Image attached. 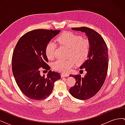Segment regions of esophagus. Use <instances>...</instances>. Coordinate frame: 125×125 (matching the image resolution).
<instances>
[{
  "label": "esophagus",
  "mask_w": 125,
  "mask_h": 125,
  "mask_svg": "<svg viewBox=\"0 0 125 125\" xmlns=\"http://www.w3.org/2000/svg\"><path fill=\"white\" fill-rule=\"evenodd\" d=\"M69 75L68 73H62L61 74V76L62 77H68Z\"/></svg>",
  "instance_id": "34e87169"
}]
</instances>
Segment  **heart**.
I'll use <instances>...</instances> for the list:
<instances>
[{"label":"heart","instance_id":"1","mask_svg":"<svg viewBox=\"0 0 125 125\" xmlns=\"http://www.w3.org/2000/svg\"><path fill=\"white\" fill-rule=\"evenodd\" d=\"M62 46L68 48L66 60L58 59L52 64L54 70L60 72L69 71L75 62L81 64L84 62L90 53L91 44L88 39H83L78 35L71 32H65L60 34L56 39ZM56 46L55 44H48L45 49V54L48 60L54 59Z\"/></svg>","mask_w":125,"mask_h":125}]
</instances>
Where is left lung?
Masks as SVG:
<instances>
[{
	"mask_svg": "<svg viewBox=\"0 0 125 125\" xmlns=\"http://www.w3.org/2000/svg\"><path fill=\"white\" fill-rule=\"evenodd\" d=\"M71 29L85 32L91 44L88 59L80 67L87 72L84 77L82 78L80 74L70 75L76 81L70 88V93L76 99L85 100L95 95L105 82L108 67L107 46L102 36L92 29L82 26Z\"/></svg>",
	"mask_w": 125,
	"mask_h": 125,
	"instance_id": "8db88e82",
	"label": "left lung"
}]
</instances>
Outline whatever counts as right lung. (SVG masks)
<instances>
[{
    "instance_id": "add662e5",
    "label": "right lung",
    "mask_w": 125,
    "mask_h": 125,
    "mask_svg": "<svg viewBox=\"0 0 125 125\" xmlns=\"http://www.w3.org/2000/svg\"><path fill=\"white\" fill-rule=\"evenodd\" d=\"M60 30L37 29L22 35L15 47L12 57V70L15 80L25 96L42 100L51 94L54 83L61 78L57 72L50 70L46 77L41 76L40 68L50 70L45 49Z\"/></svg>"
}]
</instances>
